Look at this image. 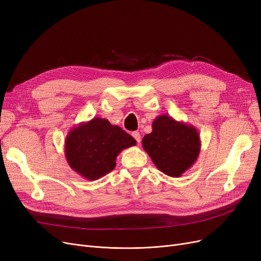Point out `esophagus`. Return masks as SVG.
Here are the masks:
<instances>
[{"instance_id":"34e87169","label":"esophagus","mask_w":261,"mask_h":261,"mask_svg":"<svg viewBox=\"0 0 261 261\" xmlns=\"http://www.w3.org/2000/svg\"><path fill=\"white\" fill-rule=\"evenodd\" d=\"M132 137L136 139V141L138 142V144H140V142H141V134H140V132H138V131H134V132H132Z\"/></svg>"}]
</instances>
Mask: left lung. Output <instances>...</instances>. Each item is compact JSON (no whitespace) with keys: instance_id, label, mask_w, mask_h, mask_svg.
Here are the masks:
<instances>
[{"instance_id":"left-lung-1","label":"left lung","mask_w":261,"mask_h":261,"mask_svg":"<svg viewBox=\"0 0 261 261\" xmlns=\"http://www.w3.org/2000/svg\"><path fill=\"white\" fill-rule=\"evenodd\" d=\"M152 131L142 145L158 170L179 177L197 161L201 150L200 134L194 125L160 115L152 121Z\"/></svg>"}]
</instances>
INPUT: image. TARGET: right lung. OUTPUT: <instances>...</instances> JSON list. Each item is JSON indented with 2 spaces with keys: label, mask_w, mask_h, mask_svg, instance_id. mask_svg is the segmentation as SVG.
Instances as JSON below:
<instances>
[{
  "label": "right lung",
  "mask_w": 261,
  "mask_h": 261,
  "mask_svg": "<svg viewBox=\"0 0 261 261\" xmlns=\"http://www.w3.org/2000/svg\"><path fill=\"white\" fill-rule=\"evenodd\" d=\"M136 144L137 141L118 125L94 117L69 131L64 141V155L77 174L95 180L113 171L119 153Z\"/></svg>",
  "instance_id": "add662e5"
}]
</instances>
